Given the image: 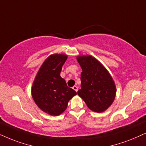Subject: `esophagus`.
Wrapping results in <instances>:
<instances>
[{
	"mask_svg": "<svg viewBox=\"0 0 146 146\" xmlns=\"http://www.w3.org/2000/svg\"><path fill=\"white\" fill-rule=\"evenodd\" d=\"M73 89H74V90L76 91V92H77V91H78V87H77V86H75H75L73 87Z\"/></svg>",
	"mask_w": 146,
	"mask_h": 146,
	"instance_id": "34e87169",
	"label": "esophagus"
}]
</instances>
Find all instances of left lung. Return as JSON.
<instances>
[{
	"label": "left lung",
	"instance_id": "obj_1",
	"mask_svg": "<svg viewBox=\"0 0 146 146\" xmlns=\"http://www.w3.org/2000/svg\"><path fill=\"white\" fill-rule=\"evenodd\" d=\"M77 59L83 71L81 89L77 94L93 111H104L115 98L116 87L111 76L104 66L92 56H78Z\"/></svg>",
	"mask_w": 146,
	"mask_h": 146
}]
</instances>
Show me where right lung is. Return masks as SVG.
<instances>
[{
	"instance_id": "right-lung-1",
	"label": "right lung",
	"mask_w": 146,
	"mask_h": 146,
	"mask_svg": "<svg viewBox=\"0 0 146 146\" xmlns=\"http://www.w3.org/2000/svg\"><path fill=\"white\" fill-rule=\"evenodd\" d=\"M67 56L53 54L46 58L35 79L31 93L35 104L50 115H59L67 108L69 101L77 95L61 77Z\"/></svg>"
}]
</instances>
